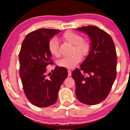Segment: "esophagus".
<instances>
[{
  "instance_id": "obj_1",
  "label": "esophagus",
  "mask_w": 130,
  "mask_h": 130,
  "mask_svg": "<svg viewBox=\"0 0 130 130\" xmlns=\"http://www.w3.org/2000/svg\"><path fill=\"white\" fill-rule=\"evenodd\" d=\"M72 75V72L70 70H68V77H71Z\"/></svg>"
}]
</instances>
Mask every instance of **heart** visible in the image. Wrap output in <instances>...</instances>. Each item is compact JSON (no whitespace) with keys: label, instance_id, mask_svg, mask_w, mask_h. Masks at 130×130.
Wrapping results in <instances>:
<instances>
[{"label":"heart","instance_id":"heart-1","mask_svg":"<svg viewBox=\"0 0 130 130\" xmlns=\"http://www.w3.org/2000/svg\"><path fill=\"white\" fill-rule=\"evenodd\" d=\"M63 39L72 44H74L72 52L79 53L82 55H86L89 50V44L86 39H82L78 33L72 31H67L62 35ZM48 50L53 56L58 57L59 56L58 41L57 38H53L49 41L48 44ZM77 53H73L71 55L64 57L59 59L58 64L59 66L71 69L74 68L76 65L82 59L81 55Z\"/></svg>","mask_w":130,"mask_h":130}]
</instances>
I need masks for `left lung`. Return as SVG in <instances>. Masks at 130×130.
Wrapping results in <instances>:
<instances>
[{"label":"left lung","instance_id":"1","mask_svg":"<svg viewBox=\"0 0 130 130\" xmlns=\"http://www.w3.org/2000/svg\"><path fill=\"white\" fill-rule=\"evenodd\" d=\"M89 36V53L72 72L75 82V94L81 103L88 105L100 103L110 92L116 78V50L112 38L95 26L76 29Z\"/></svg>","mask_w":130,"mask_h":130}]
</instances>
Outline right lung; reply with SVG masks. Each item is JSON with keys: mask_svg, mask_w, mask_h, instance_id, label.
Returning a JSON list of instances; mask_svg holds the SVG:
<instances>
[{"mask_svg": "<svg viewBox=\"0 0 130 130\" xmlns=\"http://www.w3.org/2000/svg\"><path fill=\"white\" fill-rule=\"evenodd\" d=\"M59 30L41 28L26 35L19 55L20 77L24 93L31 104L39 108L51 106L56 102L58 93L68 77L67 69L56 66L46 76V68L53 64L48 44Z\"/></svg>", "mask_w": 130, "mask_h": 130, "instance_id": "1", "label": "right lung"}]
</instances>
